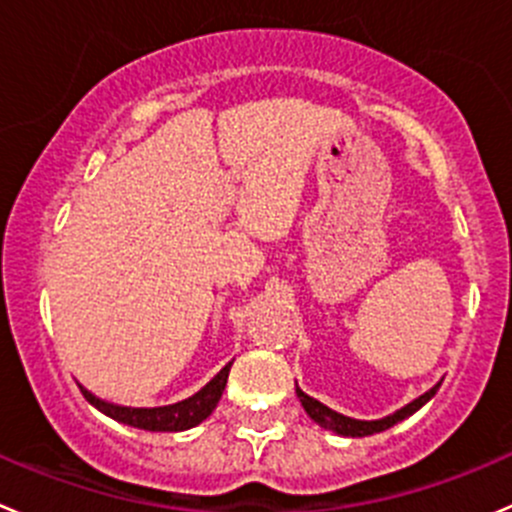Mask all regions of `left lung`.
Instances as JSON below:
<instances>
[{
	"mask_svg": "<svg viewBox=\"0 0 512 512\" xmlns=\"http://www.w3.org/2000/svg\"><path fill=\"white\" fill-rule=\"evenodd\" d=\"M440 382L435 385V388H430L428 393L420 395L418 400H413L410 405H405V408H400L398 413L388 415V418L382 420H355V418H347V415H340L335 413V410H330L327 405H322L320 400L310 398V395L302 393L300 388H297V398H300L302 408H305V413L310 415L312 420H315L320 428L325 430H332V433L337 435H345V438H365V435H375V433H382V430L393 428V425H398L400 420L410 418L413 413H418L420 408H423L425 403H428L430 398H433L435 393H438Z\"/></svg>",
	"mask_w": 512,
	"mask_h": 512,
	"instance_id": "left-lung-1",
	"label": "left lung"
}]
</instances>
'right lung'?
Segmentation results:
<instances>
[{
    "instance_id": "1",
    "label": "right lung",
    "mask_w": 512,
    "mask_h": 512,
    "mask_svg": "<svg viewBox=\"0 0 512 512\" xmlns=\"http://www.w3.org/2000/svg\"><path fill=\"white\" fill-rule=\"evenodd\" d=\"M230 365L222 367V370L207 382L200 393L182 400V403L162 405V408H124V405L107 403V400L97 398V395H92L84 388L82 393L84 398L89 400V405H94L99 413L117 420V423L132 425V428H140V430H152V433H180V430H190L195 428V425H200L202 420L210 418L212 410H215L217 403H220L222 390H225L227 385Z\"/></svg>"
}]
</instances>
